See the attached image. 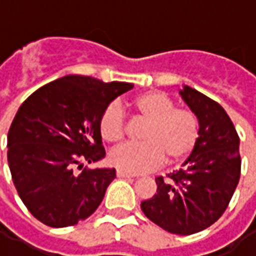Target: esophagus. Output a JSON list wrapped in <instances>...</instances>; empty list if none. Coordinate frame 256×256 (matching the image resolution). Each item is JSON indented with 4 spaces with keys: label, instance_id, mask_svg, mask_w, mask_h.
Here are the masks:
<instances>
[{
    "label": "esophagus",
    "instance_id": "esophagus-1",
    "mask_svg": "<svg viewBox=\"0 0 256 256\" xmlns=\"http://www.w3.org/2000/svg\"><path fill=\"white\" fill-rule=\"evenodd\" d=\"M116 176L119 178H133V177H136V176H134V174H132V172H123V170H118Z\"/></svg>",
    "mask_w": 256,
    "mask_h": 256
}]
</instances>
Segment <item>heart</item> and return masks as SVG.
<instances>
[{"label":"heart","instance_id":"heart-1","mask_svg":"<svg viewBox=\"0 0 256 256\" xmlns=\"http://www.w3.org/2000/svg\"><path fill=\"white\" fill-rule=\"evenodd\" d=\"M174 100L163 92H145L132 102L134 114L144 120L140 144H124L112 150L108 160L128 172H150L163 159L168 166L185 160L198 144L200 123L190 108L174 106ZM102 138L116 144L124 138L126 120L116 104L102 111L98 122Z\"/></svg>","mask_w":256,"mask_h":256}]
</instances>
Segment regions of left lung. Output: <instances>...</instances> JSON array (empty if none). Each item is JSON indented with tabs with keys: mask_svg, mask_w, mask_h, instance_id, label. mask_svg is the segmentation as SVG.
<instances>
[{
	"mask_svg": "<svg viewBox=\"0 0 256 256\" xmlns=\"http://www.w3.org/2000/svg\"><path fill=\"white\" fill-rule=\"evenodd\" d=\"M180 94L198 118V144L182 168L156 178V193L141 210L162 229L188 236L225 212L240 180L242 158L238 134L225 110L189 86Z\"/></svg>",
	"mask_w": 256,
	"mask_h": 256,
	"instance_id": "8db88e82",
	"label": "left lung"
}]
</instances>
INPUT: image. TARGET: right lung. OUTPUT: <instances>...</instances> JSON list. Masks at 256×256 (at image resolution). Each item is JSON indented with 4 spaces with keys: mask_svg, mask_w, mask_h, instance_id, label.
Instances as JSON below:
<instances>
[{
    "mask_svg": "<svg viewBox=\"0 0 256 256\" xmlns=\"http://www.w3.org/2000/svg\"><path fill=\"white\" fill-rule=\"evenodd\" d=\"M130 89L133 84L67 75L20 106L8 132V164L22 202L42 224L76 225L100 206L115 168H73L106 156L101 114Z\"/></svg>",
    "mask_w": 256,
    "mask_h": 256,
    "instance_id": "add662e5",
    "label": "right lung"
}]
</instances>
